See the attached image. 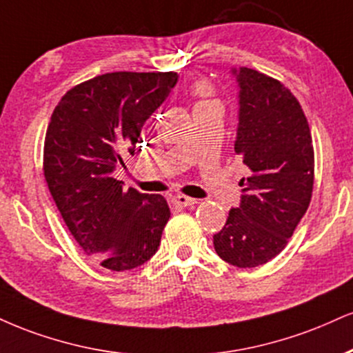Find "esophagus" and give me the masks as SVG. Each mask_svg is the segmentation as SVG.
<instances>
[{
	"instance_id": "esophagus-1",
	"label": "esophagus",
	"mask_w": 353,
	"mask_h": 353,
	"mask_svg": "<svg viewBox=\"0 0 353 353\" xmlns=\"http://www.w3.org/2000/svg\"><path fill=\"white\" fill-rule=\"evenodd\" d=\"M172 203H176L177 207H190V205H195V203H197V199H192V197H188V195L179 194L172 199Z\"/></svg>"
}]
</instances>
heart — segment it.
<instances>
[{
	"label": "heart",
	"instance_id": "obj_1",
	"mask_svg": "<svg viewBox=\"0 0 353 353\" xmlns=\"http://www.w3.org/2000/svg\"><path fill=\"white\" fill-rule=\"evenodd\" d=\"M195 92H197V95L202 97V99H205V97L209 95V88H207V85H197ZM205 101H210V100H202L201 103H205Z\"/></svg>",
	"mask_w": 353,
	"mask_h": 353
}]
</instances>
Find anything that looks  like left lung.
Returning <instances> with one entry per match:
<instances>
[{"label": "left lung", "mask_w": 353, "mask_h": 353, "mask_svg": "<svg viewBox=\"0 0 353 353\" xmlns=\"http://www.w3.org/2000/svg\"><path fill=\"white\" fill-rule=\"evenodd\" d=\"M235 152L250 176L241 202L214 235L215 252L239 268L273 260L307 210L314 188V148L307 118L290 88L270 75L240 67Z\"/></svg>", "instance_id": "1"}]
</instances>
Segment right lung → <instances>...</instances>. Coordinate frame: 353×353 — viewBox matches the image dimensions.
I'll return each mask as SVG.
<instances>
[{
  "label": "right lung",
  "instance_id": "right-lung-1",
  "mask_svg": "<svg viewBox=\"0 0 353 353\" xmlns=\"http://www.w3.org/2000/svg\"><path fill=\"white\" fill-rule=\"evenodd\" d=\"M176 82V72L103 74L72 87L50 117L42 161L50 195L80 248L107 270L150 260L171 217L163 195L125 190L112 172L141 151L144 121Z\"/></svg>",
  "mask_w": 353,
  "mask_h": 353
}]
</instances>
